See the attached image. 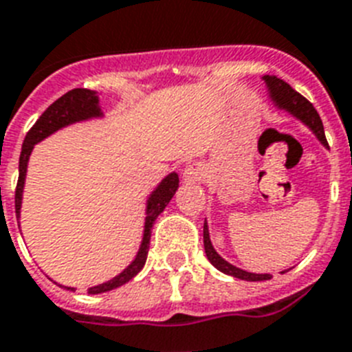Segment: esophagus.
<instances>
[{"label": "esophagus", "mask_w": 352, "mask_h": 352, "mask_svg": "<svg viewBox=\"0 0 352 352\" xmlns=\"http://www.w3.org/2000/svg\"><path fill=\"white\" fill-rule=\"evenodd\" d=\"M204 179V168L202 164L195 162V164H190V166L184 170V181L186 182H199Z\"/></svg>", "instance_id": "obj_1"}]
</instances>
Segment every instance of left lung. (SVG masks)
Instances as JSON below:
<instances>
[{
  "mask_svg": "<svg viewBox=\"0 0 352 352\" xmlns=\"http://www.w3.org/2000/svg\"><path fill=\"white\" fill-rule=\"evenodd\" d=\"M263 80L267 82V87L270 91V98L276 102V105L279 109H285L290 114H294L297 120H300L304 125H308L313 131V134L317 135L318 141H320L324 146H327L326 134H324V125H322V120L318 116V112L315 111L311 103L304 98L302 94H299L295 89H292L290 84H286L285 80L277 78V76H263ZM204 249H206V256L211 261V265L214 268H218L220 272L227 274V276L238 277L241 281H267L272 279L270 274H252V272H245L241 268L234 267L231 263H227L226 259L221 258L217 250L212 249V243L209 240V229L208 221H204ZM285 274V272H283Z\"/></svg>",
  "mask_w": 352,
  "mask_h": 352,
  "instance_id": "left-lung-1",
  "label": "left lung"
}]
</instances>
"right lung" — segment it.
<instances>
[{
  "instance_id": "right-lung-1",
  "label": "right lung",
  "mask_w": 352,
  "mask_h": 352,
  "mask_svg": "<svg viewBox=\"0 0 352 352\" xmlns=\"http://www.w3.org/2000/svg\"><path fill=\"white\" fill-rule=\"evenodd\" d=\"M102 111L98 105V96L91 89H71L66 94H62L60 98L50 105L46 111L41 114V118L34 123L28 134H26L25 141H23V150H21L19 157V179H17L16 186V217L19 218L21 211V199H23V186H25V175L26 166H28V157H30L34 144L43 141L44 138H48L50 134L57 132L62 126H67L76 121L91 120V118H100ZM177 188H179V175L175 171L170 173L168 177L162 179L161 184L155 188L148 199V206H146V218H144V232L143 241L138 250L134 261L121 272L120 276L112 277L111 281L103 283V285L93 286L87 290V294H103V292H111L114 288H120L121 285L129 283L134 276H138L141 268L146 263V256H148L150 247V236H152L153 221L157 220V217L164 211L171 197L175 195ZM67 290H75V288H67Z\"/></svg>"
}]
</instances>
